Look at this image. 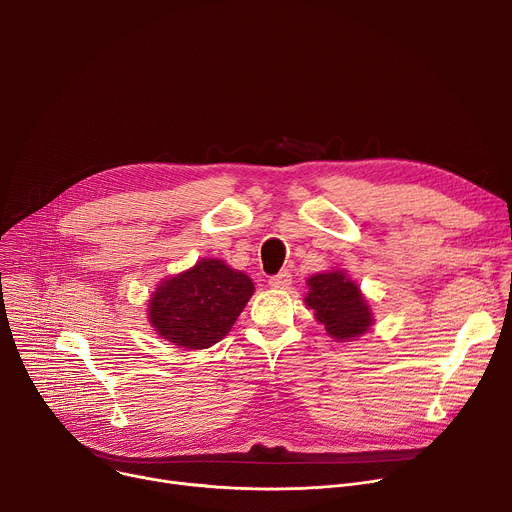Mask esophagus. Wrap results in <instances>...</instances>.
<instances>
[{
    "instance_id": "esophagus-1",
    "label": "esophagus",
    "mask_w": 512,
    "mask_h": 512,
    "mask_svg": "<svg viewBox=\"0 0 512 512\" xmlns=\"http://www.w3.org/2000/svg\"><path fill=\"white\" fill-rule=\"evenodd\" d=\"M291 283H293V279H291V272L289 270H283V272L277 274V277H270L268 279V285L272 289H289Z\"/></svg>"
}]
</instances>
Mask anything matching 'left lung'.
I'll return each instance as SVG.
<instances>
[{"label":"left lung","mask_w":512,"mask_h":512,"mask_svg":"<svg viewBox=\"0 0 512 512\" xmlns=\"http://www.w3.org/2000/svg\"><path fill=\"white\" fill-rule=\"evenodd\" d=\"M303 303L336 342L357 340L375 326L367 297L342 268L311 274Z\"/></svg>","instance_id":"8db88e82"}]
</instances>
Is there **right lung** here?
I'll use <instances>...</instances> for the list:
<instances>
[{
  "label": "right lung",
  "mask_w": 512,
  "mask_h": 512,
  "mask_svg": "<svg viewBox=\"0 0 512 512\" xmlns=\"http://www.w3.org/2000/svg\"><path fill=\"white\" fill-rule=\"evenodd\" d=\"M252 295L254 283L246 272L221 258H201L157 283L147 320L157 336L174 346L201 350L227 336Z\"/></svg>",
  "instance_id": "1"
}]
</instances>
